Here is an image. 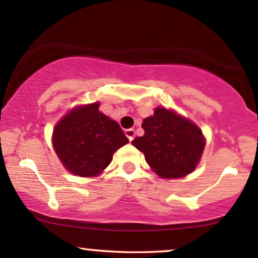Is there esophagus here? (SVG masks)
Listing matches in <instances>:
<instances>
[{
  "instance_id": "34e87169",
  "label": "esophagus",
  "mask_w": 258,
  "mask_h": 258,
  "mask_svg": "<svg viewBox=\"0 0 258 258\" xmlns=\"http://www.w3.org/2000/svg\"><path fill=\"white\" fill-rule=\"evenodd\" d=\"M125 135H126V137L128 138V141H130V142H132V141H133V138H135V130H132V128L126 130V131H125Z\"/></svg>"
}]
</instances>
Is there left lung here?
<instances>
[{"mask_svg":"<svg viewBox=\"0 0 258 258\" xmlns=\"http://www.w3.org/2000/svg\"><path fill=\"white\" fill-rule=\"evenodd\" d=\"M144 136L132 144L146 156L150 167L162 178H179L190 173L199 162L205 139L199 127L172 110L156 108L144 119Z\"/></svg>","mask_w":258,"mask_h":258,"instance_id":"obj_1","label":"left lung"}]
</instances>
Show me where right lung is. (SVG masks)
Returning a JSON list of instances; mask_svg holds the SVG:
<instances>
[{"instance_id":"obj_1","label":"right lung","mask_w":258,"mask_h":258,"mask_svg":"<svg viewBox=\"0 0 258 258\" xmlns=\"http://www.w3.org/2000/svg\"><path fill=\"white\" fill-rule=\"evenodd\" d=\"M99 103L65 115L53 131V147L68 171L97 176L110 164L112 154L128 143L116 121L99 111Z\"/></svg>"}]
</instances>
